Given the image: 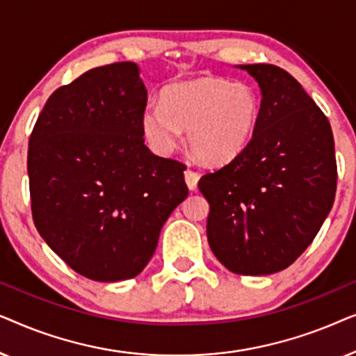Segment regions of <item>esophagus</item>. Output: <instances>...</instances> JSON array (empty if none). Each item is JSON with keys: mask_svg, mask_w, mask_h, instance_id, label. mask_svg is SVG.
<instances>
[{"mask_svg": "<svg viewBox=\"0 0 356 356\" xmlns=\"http://www.w3.org/2000/svg\"><path fill=\"white\" fill-rule=\"evenodd\" d=\"M184 181H186L188 188L191 189V191H194V189L197 188V181H199V173L194 172V170H186L184 172Z\"/></svg>", "mask_w": 356, "mask_h": 356, "instance_id": "obj_1", "label": "esophagus"}]
</instances>
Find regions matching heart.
Wrapping results in <instances>:
<instances>
[{
	"label": "heart",
	"mask_w": 356,
	"mask_h": 356,
	"mask_svg": "<svg viewBox=\"0 0 356 356\" xmlns=\"http://www.w3.org/2000/svg\"><path fill=\"white\" fill-rule=\"evenodd\" d=\"M261 102L245 82L199 77L168 86L150 102L140 126L157 154H173L186 129L189 149L207 165L232 162L246 147L259 120Z\"/></svg>",
	"instance_id": "obj_1"
}]
</instances>
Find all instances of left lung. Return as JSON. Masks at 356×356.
I'll use <instances>...</instances> for the list:
<instances>
[{
	"label": "left lung",
	"instance_id": "1",
	"mask_svg": "<svg viewBox=\"0 0 356 356\" xmlns=\"http://www.w3.org/2000/svg\"><path fill=\"white\" fill-rule=\"evenodd\" d=\"M254 77L261 111L243 152L199 179L209 246L228 270L269 275L311 245L337 186L329 120L293 76L274 65L236 66Z\"/></svg>",
	"mask_w": 356,
	"mask_h": 356
}]
</instances>
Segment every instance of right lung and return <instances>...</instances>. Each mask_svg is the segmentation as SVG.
I'll return each mask as SVG.
<instances>
[{
	"label": "right lung",
	"mask_w": 356,
	"mask_h": 356,
	"mask_svg": "<svg viewBox=\"0 0 356 356\" xmlns=\"http://www.w3.org/2000/svg\"><path fill=\"white\" fill-rule=\"evenodd\" d=\"M139 72L136 63H113L56 89L29 140L33 223L71 269L95 282L140 274L188 196L186 167L144 144Z\"/></svg>",
	"instance_id": "obj_1"
}]
</instances>
